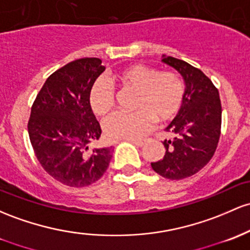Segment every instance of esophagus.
<instances>
[{"mask_svg":"<svg viewBox=\"0 0 250 250\" xmlns=\"http://www.w3.org/2000/svg\"><path fill=\"white\" fill-rule=\"evenodd\" d=\"M131 142H133L135 146L138 147H144L145 145H146L147 142V139H144V140H131Z\"/></svg>","mask_w":250,"mask_h":250,"instance_id":"1","label":"esophagus"}]
</instances>
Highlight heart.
Here are the masks:
<instances>
[{"instance_id": "heart-1", "label": "heart", "mask_w": 250, "mask_h": 250, "mask_svg": "<svg viewBox=\"0 0 250 250\" xmlns=\"http://www.w3.org/2000/svg\"><path fill=\"white\" fill-rule=\"evenodd\" d=\"M125 89L136 91L134 112L119 111L104 121V133L109 139H140L159 122L174 120L185 102V84L177 73L160 72L158 68L134 64L116 75ZM91 110L97 116H105L115 104V91L105 79H97L89 92Z\"/></svg>"}]
</instances>
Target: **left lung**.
Listing matches in <instances>:
<instances>
[{
    "label": "left lung",
    "instance_id": "left-lung-1",
    "mask_svg": "<svg viewBox=\"0 0 250 250\" xmlns=\"http://www.w3.org/2000/svg\"><path fill=\"white\" fill-rule=\"evenodd\" d=\"M185 82V102L180 114L167 125L173 139L163 142L166 153L152 168L161 177L180 180L196 174L211 160L221 136L222 105L218 90L209 77L184 60L163 56Z\"/></svg>",
    "mask_w": 250,
    "mask_h": 250
}]
</instances>
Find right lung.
Segmentation results:
<instances>
[{
    "mask_svg": "<svg viewBox=\"0 0 250 250\" xmlns=\"http://www.w3.org/2000/svg\"><path fill=\"white\" fill-rule=\"evenodd\" d=\"M105 70L98 58H82L46 79L32 105L28 134L40 165L70 188L97 182L108 168L114 148H94L102 129L89 103V92Z\"/></svg>",
    "mask_w": 250,
    "mask_h": 250,
    "instance_id": "add662e5",
    "label": "right lung"
}]
</instances>
